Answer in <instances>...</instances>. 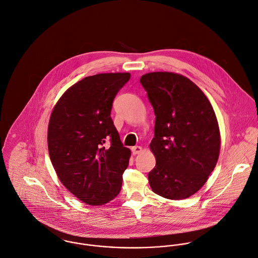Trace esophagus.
Listing matches in <instances>:
<instances>
[{"label":"esophagus","instance_id":"34e87169","mask_svg":"<svg viewBox=\"0 0 258 258\" xmlns=\"http://www.w3.org/2000/svg\"><path fill=\"white\" fill-rule=\"evenodd\" d=\"M142 151H143V149H142V147H140V146H136V147L132 148V152H133L134 155H138V154L142 153Z\"/></svg>","mask_w":258,"mask_h":258}]
</instances>
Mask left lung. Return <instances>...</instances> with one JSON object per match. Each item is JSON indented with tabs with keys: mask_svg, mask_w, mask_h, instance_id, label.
Masks as SVG:
<instances>
[{
	"mask_svg": "<svg viewBox=\"0 0 258 258\" xmlns=\"http://www.w3.org/2000/svg\"><path fill=\"white\" fill-rule=\"evenodd\" d=\"M140 82L155 114L150 147L156 163L149 172L150 185L162 198L187 199L206 183L218 159L214 110L203 91L181 75L155 72Z\"/></svg>",
	"mask_w": 258,
	"mask_h": 258,
	"instance_id": "1",
	"label": "left lung"
}]
</instances>
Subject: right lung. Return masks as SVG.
<instances>
[{
    "label": "right lung",
    "instance_id": "1",
    "mask_svg": "<svg viewBox=\"0 0 258 258\" xmlns=\"http://www.w3.org/2000/svg\"><path fill=\"white\" fill-rule=\"evenodd\" d=\"M130 73L98 74L72 86L54 105L48 148L60 182L80 201L103 206L120 191L131 151L110 117Z\"/></svg>",
    "mask_w": 258,
    "mask_h": 258
}]
</instances>
